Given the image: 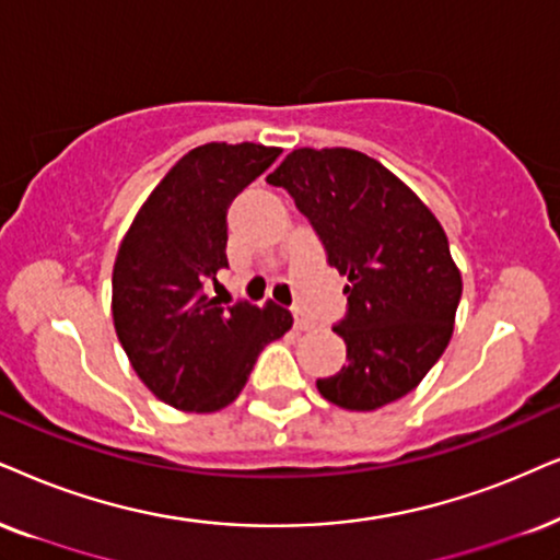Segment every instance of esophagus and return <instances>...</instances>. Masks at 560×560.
I'll list each match as a JSON object with an SVG mask.
<instances>
[{
	"instance_id": "esophagus-1",
	"label": "esophagus",
	"mask_w": 560,
	"mask_h": 560,
	"mask_svg": "<svg viewBox=\"0 0 560 560\" xmlns=\"http://www.w3.org/2000/svg\"><path fill=\"white\" fill-rule=\"evenodd\" d=\"M294 328L296 330H310V328H313V320H310L307 315H302L300 310H294Z\"/></svg>"
}]
</instances>
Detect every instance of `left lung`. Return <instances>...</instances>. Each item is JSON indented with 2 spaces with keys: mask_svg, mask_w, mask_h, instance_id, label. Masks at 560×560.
Wrapping results in <instances>:
<instances>
[{
  "mask_svg": "<svg viewBox=\"0 0 560 560\" xmlns=\"http://www.w3.org/2000/svg\"><path fill=\"white\" fill-rule=\"evenodd\" d=\"M313 224L328 266L349 276L332 330L346 364L317 380L325 400L374 410L413 390L447 349L463 279L421 198L357 150H294L266 178Z\"/></svg>",
  "mask_w": 560,
  "mask_h": 560,
  "instance_id": "1",
  "label": "left lung"
}]
</instances>
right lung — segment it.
Instances as JSON below:
<instances>
[{"instance_id":"obj_1","label":"right lung","mask_w":560,"mask_h":560,"mask_svg":"<svg viewBox=\"0 0 560 560\" xmlns=\"http://www.w3.org/2000/svg\"><path fill=\"white\" fill-rule=\"evenodd\" d=\"M281 150L196 147L175 162L126 232L113 266V323L150 390L178 410L211 413L237 398L258 353L292 328L284 307H222L207 287L228 268V209Z\"/></svg>"}]
</instances>
